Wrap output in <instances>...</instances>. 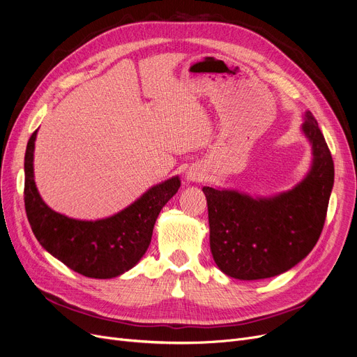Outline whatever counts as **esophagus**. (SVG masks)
I'll use <instances>...</instances> for the list:
<instances>
[{
  "mask_svg": "<svg viewBox=\"0 0 357 357\" xmlns=\"http://www.w3.org/2000/svg\"><path fill=\"white\" fill-rule=\"evenodd\" d=\"M204 175H202V171L199 167H191L188 171V179L190 181H194V182H199L202 181Z\"/></svg>",
  "mask_w": 357,
  "mask_h": 357,
  "instance_id": "esophagus-1",
  "label": "esophagus"
}]
</instances>
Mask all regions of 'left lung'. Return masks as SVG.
<instances>
[{"mask_svg": "<svg viewBox=\"0 0 357 357\" xmlns=\"http://www.w3.org/2000/svg\"><path fill=\"white\" fill-rule=\"evenodd\" d=\"M303 124L312 143L308 176L292 191L255 199L236 191L202 188L207 197L210 246L217 266L231 278L256 280L284 273L320 238L334 183V163L311 112Z\"/></svg>", "mask_w": 357, "mask_h": 357, "instance_id": "1", "label": "left lung"}]
</instances>
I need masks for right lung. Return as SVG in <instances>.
<instances>
[{"mask_svg":"<svg viewBox=\"0 0 357 357\" xmlns=\"http://www.w3.org/2000/svg\"><path fill=\"white\" fill-rule=\"evenodd\" d=\"M37 130L24 156V207L40 245L72 271L88 278L109 279L133 268L146 253L156 218L181 186L178 176L150 188L121 213L97 221H79L54 213L40 198L33 179Z\"/></svg>","mask_w":357,"mask_h":357,"instance_id":"obj_1","label":"right lung"}]
</instances>
